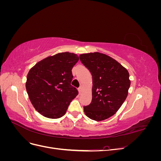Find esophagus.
Returning <instances> with one entry per match:
<instances>
[{
    "mask_svg": "<svg viewBox=\"0 0 161 161\" xmlns=\"http://www.w3.org/2000/svg\"><path fill=\"white\" fill-rule=\"evenodd\" d=\"M78 91H79V94H81V92H82V87H79V89H78Z\"/></svg>",
    "mask_w": 161,
    "mask_h": 161,
    "instance_id": "34e87169",
    "label": "esophagus"
}]
</instances>
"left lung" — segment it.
Here are the masks:
<instances>
[{"label":"left lung","instance_id":"obj_1","mask_svg":"<svg viewBox=\"0 0 161 161\" xmlns=\"http://www.w3.org/2000/svg\"><path fill=\"white\" fill-rule=\"evenodd\" d=\"M79 58L92 77V101L84 106L85 114L92 120H105L118 111L127 97L130 86L129 72L104 53H83Z\"/></svg>","mask_w":161,"mask_h":161}]
</instances>
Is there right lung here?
<instances>
[{
  "instance_id": "add662e5",
  "label": "right lung",
  "mask_w": 161,
  "mask_h": 161,
  "mask_svg": "<svg viewBox=\"0 0 161 161\" xmlns=\"http://www.w3.org/2000/svg\"><path fill=\"white\" fill-rule=\"evenodd\" d=\"M79 58L70 52L46 58L29 71L26 90L33 106L51 119L64 115L70 102L79 94L71 85L72 69Z\"/></svg>"
}]
</instances>
